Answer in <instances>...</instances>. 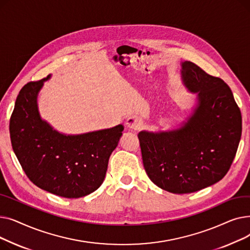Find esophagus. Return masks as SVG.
Masks as SVG:
<instances>
[{
	"instance_id": "1",
	"label": "esophagus",
	"mask_w": 250,
	"mask_h": 250,
	"mask_svg": "<svg viewBox=\"0 0 250 250\" xmlns=\"http://www.w3.org/2000/svg\"><path fill=\"white\" fill-rule=\"evenodd\" d=\"M125 125L129 129L135 130V129H138L142 125V121H141V118L139 116L133 115V116H129L127 118Z\"/></svg>"
}]
</instances>
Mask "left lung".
<instances>
[{
	"label": "left lung",
	"instance_id": "1",
	"mask_svg": "<svg viewBox=\"0 0 250 250\" xmlns=\"http://www.w3.org/2000/svg\"><path fill=\"white\" fill-rule=\"evenodd\" d=\"M182 83L196 94L192 113L177 128L142 130L138 137L146 173L172 193H190L226 175L242 132L241 112L229 86L191 62H181Z\"/></svg>",
	"mask_w": 250,
	"mask_h": 250
}]
</instances>
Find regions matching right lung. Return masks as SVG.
Wrapping results in <instances>:
<instances>
[{"label": "right lung", "instance_id": "right-lung-1", "mask_svg": "<svg viewBox=\"0 0 250 250\" xmlns=\"http://www.w3.org/2000/svg\"><path fill=\"white\" fill-rule=\"evenodd\" d=\"M49 78L20 90L10 118L12 147L36 187L62 198H82L102 185L125 127L118 125L80 135L58 132L38 111L37 96Z\"/></svg>", "mask_w": 250, "mask_h": 250}]
</instances>
